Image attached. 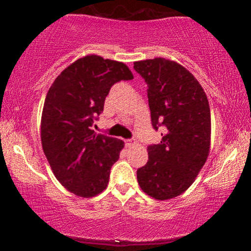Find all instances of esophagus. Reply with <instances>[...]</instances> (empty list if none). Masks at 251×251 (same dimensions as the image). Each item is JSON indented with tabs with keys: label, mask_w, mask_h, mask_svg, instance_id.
I'll list each match as a JSON object with an SVG mask.
<instances>
[{
	"label": "esophagus",
	"mask_w": 251,
	"mask_h": 251,
	"mask_svg": "<svg viewBox=\"0 0 251 251\" xmlns=\"http://www.w3.org/2000/svg\"><path fill=\"white\" fill-rule=\"evenodd\" d=\"M125 145H126V148H131L132 145H134V142H133V140H131V139H126L125 140Z\"/></svg>",
	"instance_id": "1"
}]
</instances>
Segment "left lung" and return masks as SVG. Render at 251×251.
<instances>
[{"mask_svg":"<svg viewBox=\"0 0 251 251\" xmlns=\"http://www.w3.org/2000/svg\"><path fill=\"white\" fill-rule=\"evenodd\" d=\"M148 83L153 127L165 126L160 144L148 148L149 160L138 169L140 189L168 201L185 192L205 164L211 142V116L205 92L178 62L164 57L134 62Z\"/></svg>","mask_w":251,"mask_h":251,"instance_id":"obj_1","label":"left lung"}]
</instances>
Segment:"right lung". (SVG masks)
<instances>
[{"mask_svg": "<svg viewBox=\"0 0 251 251\" xmlns=\"http://www.w3.org/2000/svg\"><path fill=\"white\" fill-rule=\"evenodd\" d=\"M133 79L125 63L89 54L65 68L50 86L41 117V144L56 179L83 198L107 188L123 140L98 134L93 120L112 86Z\"/></svg>", "mask_w": 251, "mask_h": 251, "instance_id": "right-lung-1", "label": "right lung"}]
</instances>
